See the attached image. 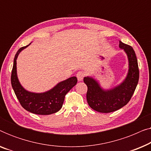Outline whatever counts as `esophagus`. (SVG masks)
Wrapping results in <instances>:
<instances>
[{
	"instance_id": "34e87169",
	"label": "esophagus",
	"mask_w": 151,
	"mask_h": 151,
	"mask_svg": "<svg viewBox=\"0 0 151 151\" xmlns=\"http://www.w3.org/2000/svg\"><path fill=\"white\" fill-rule=\"evenodd\" d=\"M84 76H85V73H84V72L83 71H78V73L76 74L78 81H82V80H83Z\"/></svg>"
}]
</instances>
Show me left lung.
Masks as SVG:
<instances>
[{"mask_svg": "<svg viewBox=\"0 0 151 151\" xmlns=\"http://www.w3.org/2000/svg\"><path fill=\"white\" fill-rule=\"evenodd\" d=\"M119 47L124 49L129 60V71L124 80L111 89H103L98 81L91 77H84L87 86L86 100L91 108L100 113H111L125 106L131 100L139 81V68L133 47L119 41Z\"/></svg>", "mask_w": 151, "mask_h": 151, "instance_id": "1", "label": "left lung"}]
</instances>
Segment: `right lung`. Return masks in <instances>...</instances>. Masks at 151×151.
Masks as SVG:
<instances>
[{"instance_id":"obj_1","label":"right lung","mask_w":151,"mask_h":151,"mask_svg":"<svg viewBox=\"0 0 151 151\" xmlns=\"http://www.w3.org/2000/svg\"><path fill=\"white\" fill-rule=\"evenodd\" d=\"M30 45V44H29ZM21 47L16 53L12 71L11 82L21 106L29 112L37 115H50L60 110L66 94L77 84V78L73 76L57 84L54 87L44 93H32L24 89L18 79L16 60L22 50L29 45Z\"/></svg>"}]
</instances>
